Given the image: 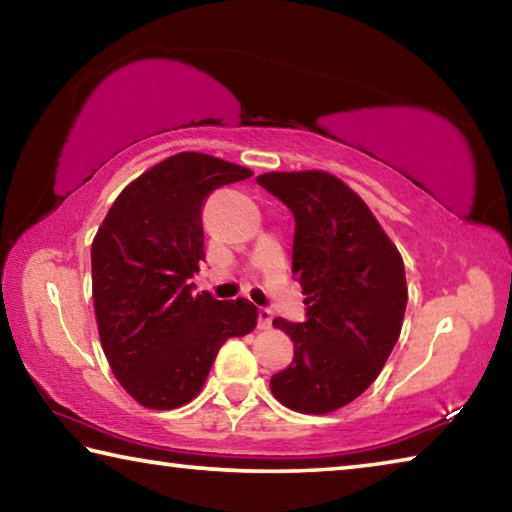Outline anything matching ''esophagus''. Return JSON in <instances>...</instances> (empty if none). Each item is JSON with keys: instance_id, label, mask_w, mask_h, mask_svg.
Returning <instances> with one entry per match:
<instances>
[{"instance_id": "obj_1", "label": "esophagus", "mask_w": 512, "mask_h": 512, "mask_svg": "<svg viewBox=\"0 0 512 512\" xmlns=\"http://www.w3.org/2000/svg\"><path fill=\"white\" fill-rule=\"evenodd\" d=\"M271 325H273V314H271V309L262 307V309L257 311V327H259V329H271Z\"/></svg>"}]
</instances>
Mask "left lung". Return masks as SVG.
Wrapping results in <instances>:
<instances>
[{
    "label": "left lung",
    "mask_w": 512,
    "mask_h": 512,
    "mask_svg": "<svg viewBox=\"0 0 512 512\" xmlns=\"http://www.w3.org/2000/svg\"><path fill=\"white\" fill-rule=\"evenodd\" d=\"M296 219L293 275L307 318L273 325L293 341L289 368L271 377L277 402L329 413L366 391L391 357L406 311L404 262L368 205L325 171L257 178Z\"/></svg>",
    "instance_id": "obj_1"
}]
</instances>
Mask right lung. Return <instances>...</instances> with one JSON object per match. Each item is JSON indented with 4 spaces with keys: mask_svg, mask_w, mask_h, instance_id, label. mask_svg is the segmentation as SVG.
<instances>
[{
    "mask_svg": "<svg viewBox=\"0 0 512 512\" xmlns=\"http://www.w3.org/2000/svg\"><path fill=\"white\" fill-rule=\"evenodd\" d=\"M253 171L187 151L133 180L92 241V298L101 348L126 393L146 409L194 400L221 345L257 325L246 298L194 296L205 259V198Z\"/></svg>",
    "mask_w": 512,
    "mask_h": 512,
    "instance_id": "add662e5",
    "label": "right lung"
}]
</instances>
